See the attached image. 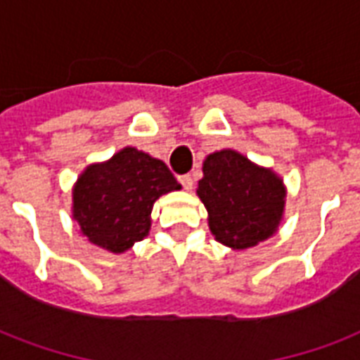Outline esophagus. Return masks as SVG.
<instances>
[{
  "label": "esophagus",
  "instance_id": "1",
  "mask_svg": "<svg viewBox=\"0 0 360 360\" xmlns=\"http://www.w3.org/2000/svg\"><path fill=\"white\" fill-rule=\"evenodd\" d=\"M177 179H179V183L183 185V188H185V191H192V185H194V181H192L191 175H188V174L179 175Z\"/></svg>",
  "mask_w": 360,
  "mask_h": 360
}]
</instances>
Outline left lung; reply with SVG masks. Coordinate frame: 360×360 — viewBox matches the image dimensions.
<instances>
[{
    "mask_svg": "<svg viewBox=\"0 0 360 360\" xmlns=\"http://www.w3.org/2000/svg\"><path fill=\"white\" fill-rule=\"evenodd\" d=\"M198 196L207 209L214 239L231 248H248L276 231L285 191L271 169L224 149L205 158Z\"/></svg>",
    "mask_w": 360,
    "mask_h": 360,
    "instance_id": "left-lung-1",
    "label": "left lung"
}]
</instances>
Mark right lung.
Segmentation results:
<instances>
[{
    "instance_id": "obj_1",
    "label": "right lung",
    "mask_w": 360,
    "mask_h": 360,
    "mask_svg": "<svg viewBox=\"0 0 360 360\" xmlns=\"http://www.w3.org/2000/svg\"><path fill=\"white\" fill-rule=\"evenodd\" d=\"M179 188L162 160L124 147L80 175L72 192V217L93 245L117 254L149 233L153 203Z\"/></svg>"
}]
</instances>
